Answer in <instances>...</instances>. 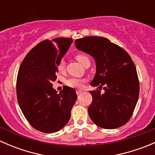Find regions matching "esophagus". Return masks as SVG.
<instances>
[{
    "instance_id": "esophagus-1",
    "label": "esophagus",
    "mask_w": 155,
    "mask_h": 155,
    "mask_svg": "<svg viewBox=\"0 0 155 155\" xmlns=\"http://www.w3.org/2000/svg\"><path fill=\"white\" fill-rule=\"evenodd\" d=\"M82 90H77V91H76V94H77V95L78 94H80L82 93Z\"/></svg>"
}]
</instances>
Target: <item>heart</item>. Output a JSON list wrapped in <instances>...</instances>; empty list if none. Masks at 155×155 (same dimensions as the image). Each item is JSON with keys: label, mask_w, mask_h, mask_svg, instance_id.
<instances>
[{"label": "heart", "mask_w": 155, "mask_h": 155, "mask_svg": "<svg viewBox=\"0 0 155 155\" xmlns=\"http://www.w3.org/2000/svg\"><path fill=\"white\" fill-rule=\"evenodd\" d=\"M76 58L82 65L87 61H90L89 58L85 54L83 53H78L76 55ZM57 69L59 73H63L65 70V61L64 59H61L57 63ZM85 82V79H79V78L72 77L68 79L66 81L67 85L70 87H74V88H81L82 87V84Z\"/></svg>", "instance_id": "b5f03b06"}]
</instances>
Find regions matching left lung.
Returning <instances> with one entry per match:
<instances>
[{
	"instance_id": "left-lung-1",
	"label": "left lung",
	"mask_w": 155,
	"mask_h": 155,
	"mask_svg": "<svg viewBox=\"0 0 155 155\" xmlns=\"http://www.w3.org/2000/svg\"><path fill=\"white\" fill-rule=\"evenodd\" d=\"M75 44L96 61L91 85L105 91L104 94L98 89L90 91L93 98L87 109L91 119L104 129L123 126L132 116L140 94L138 75L130 56L104 37H85L77 39Z\"/></svg>"
}]
</instances>
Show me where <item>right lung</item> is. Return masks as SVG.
<instances>
[{"label": "right lung", "instance_id": "obj_1", "mask_svg": "<svg viewBox=\"0 0 155 155\" xmlns=\"http://www.w3.org/2000/svg\"><path fill=\"white\" fill-rule=\"evenodd\" d=\"M71 38L40 42L21 62L16 80L18 105L29 124L43 133L60 130L70 118L76 93L66 86L59 94L52 87L57 79V63L70 45Z\"/></svg>", "mask_w": 155, "mask_h": 155}]
</instances>
